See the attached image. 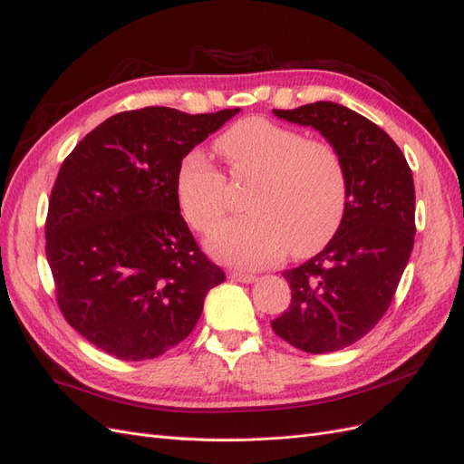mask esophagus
Listing matches in <instances>:
<instances>
[{
	"mask_svg": "<svg viewBox=\"0 0 464 464\" xmlns=\"http://www.w3.org/2000/svg\"><path fill=\"white\" fill-rule=\"evenodd\" d=\"M229 277L238 281V283H254V281H256V276L246 274V272H229Z\"/></svg>",
	"mask_w": 464,
	"mask_h": 464,
	"instance_id": "obj_1",
	"label": "esophagus"
}]
</instances>
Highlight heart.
<instances>
[{
  "mask_svg": "<svg viewBox=\"0 0 464 464\" xmlns=\"http://www.w3.org/2000/svg\"><path fill=\"white\" fill-rule=\"evenodd\" d=\"M235 179H254L248 214L221 221L208 235L214 258L262 267L285 256H306L337 229L347 202V173L335 148L264 117L235 123L216 142ZM175 192L185 219L208 231L227 206L226 175L202 150L183 156Z\"/></svg>",
  "mask_w": 464,
  "mask_h": 464,
  "instance_id": "obj_1",
  "label": "heart"
}]
</instances>
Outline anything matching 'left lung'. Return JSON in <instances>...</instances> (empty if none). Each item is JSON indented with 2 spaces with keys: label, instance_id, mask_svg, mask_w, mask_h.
<instances>
[{
  "label": "left lung",
  "instance_id": "left-lung-1",
  "mask_svg": "<svg viewBox=\"0 0 464 464\" xmlns=\"http://www.w3.org/2000/svg\"><path fill=\"white\" fill-rule=\"evenodd\" d=\"M289 123L316 129L347 173V202L322 252L283 272L289 308L272 322L293 347L324 354L366 335L390 308L414 245V181L390 134L341 103L274 110Z\"/></svg>",
  "mask_w": 464,
  "mask_h": 464
}]
</instances>
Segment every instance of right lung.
Returning a JSON list of instances; mask_svg holds the SVG:
<instances>
[{"label": "right lung", "mask_w": 464, "mask_h": 464, "mask_svg": "<svg viewBox=\"0 0 464 464\" xmlns=\"http://www.w3.org/2000/svg\"><path fill=\"white\" fill-rule=\"evenodd\" d=\"M241 110L144 108L106 119L74 146L52 190L46 256L65 320L100 351L148 361L197 325L226 281L181 216L183 156Z\"/></svg>", "instance_id": "1"}]
</instances>
